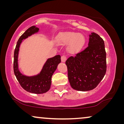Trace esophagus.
I'll list each match as a JSON object with an SVG mask.
<instances>
[{
    "label": "esophagus",
    "instance_id": "34e87169",
    "mask_svg": "<svg viewBox=\"0 0 124 124\" xmlns=\"http://www.w3.org/2000/svg\"><path fill=\"white\" fill-rule=\"evenodd\" d=\"M61 60H62V62H65L66 60H67V57H66V56L65 55H62V57H61Z\"/></svg>",
    "mask_w": 124,
    "mask_h": 124
}]
</instances>
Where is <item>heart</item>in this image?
I'll use <instances>...</instances> for the list:
<instances>
[{
  "instance_id": "1",
  "label": "heart",
  "mask_w": 124,
  "mask_h": 124,
  "mask_svg": "<svg viewBox=\"0 0 124 124\" xmlns=\"http://www.w3.org/2000/svg\"><path fill=\"white\" fill-rule=\"evenodd\" d=\"M57 41L61 44L70 43L69 49L72 52H77L82 48L85 43L84 35L76 33H61L57 37Z\"/></svg>"
}]
</instances>
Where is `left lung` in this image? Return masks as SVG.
Here are the masks:
<instances>
[{
    "mask_svg": "<svg viewBox=\"0 0 124 124\" xmlns=\"http://www.w3.org/2000/svg\"><path fill=\"white\" fill-rule=\"evenodd\" d=\"M68 77L73 89L86 91L94 89L106 73V52L104 40L99 35L91 33L88 47L75 56L66 60Z\"/></svg>",
    "mask_w": 124,
    "mask_h": 124,
    "instance_id": "1",
    "label": "left lung"
}]
</instances>
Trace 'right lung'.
Wrapping results in <instances>:
<instances>
[{
	"instance_id": "add662e5",
	"label": "right lung",
	"mask_w": 124,
	"mask_h": 124,
	"mask_svg": "<svg viewBox=\"0 0 124 124\" xmlns=\"http://www.w3.org/2000/svg\"><path fill=\"white\" fill-rule=\"evenodd\" d=\"M39 28L33 26L28 29L18 39L14 52L13 70L15 75L23 89L34 94H43L48 91L51 85V77L61 62L60 55H56L47 59L40 73L33 76H26L20 72L18 65V55L20 45L28 37L37 33Z\"/></svg>"
}]
</instances>
